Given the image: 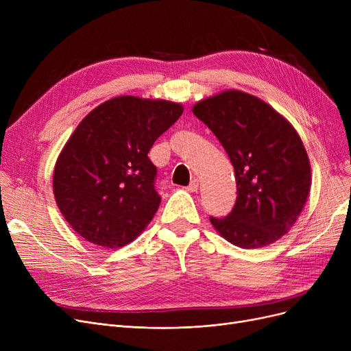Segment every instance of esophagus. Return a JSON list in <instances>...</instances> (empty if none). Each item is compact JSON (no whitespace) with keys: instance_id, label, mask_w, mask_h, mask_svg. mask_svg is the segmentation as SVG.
<instances>
[{"instance_id":"obj_1","label":"esophagus","mask_w":351,"mask_h":351,"mask_svg":"<svg viewBox=\"0 0 351 351\" xmlns=\"http://www.w3.org/2000/svg\"><path fill=\"white\" fill-rule=\"evenodd\" d=\"M189 192H197V189H199V180L197 179H193L191 183H189V186L186 188Z\"/></svg>"}]
</instances>
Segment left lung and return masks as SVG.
Segmentation results:
<instances>
[{
  "instance_id": "obj_1",
  "label": "left lung",
  "mask_w": 351,
  "mask_h": 351,
  "mask_svg": "<svg viewBox=\"0 0 351 351\" xmlns=\"http://www.w3.org/2000/svg\"><path fill=\"white\" fill-rule=\"evenodd\" d=\"M192 112L225 147L234 168L237 197L215 230L234 246L259 249L286 234L311 186L304 145L293 125L269 104L228 89L196 102Z\"/></svg>"
}]
</instances>
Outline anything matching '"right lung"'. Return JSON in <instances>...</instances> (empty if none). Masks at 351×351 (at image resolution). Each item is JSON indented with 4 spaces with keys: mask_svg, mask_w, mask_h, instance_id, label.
I'll list each match as a JSON object with an SVG mask.
<instances>
[{
    "mask_svg": "<svg viewBox=\"0 0 351 351\" xmlns=\"http://www.w3.org/2000/svg\"><path fill=\"white\" fill-rule=\"evenodd\" d=\"M182 112L178 102L122 95L75 128L55 162L52 189L62 216L86 242L122 247L149 225L160 197L147 152Z\"/></svg>",
    "mask_w": 351,
    "mask_h": 351,
    "instance_id": "1",
    "label": "right lung"
}]
</instances>
